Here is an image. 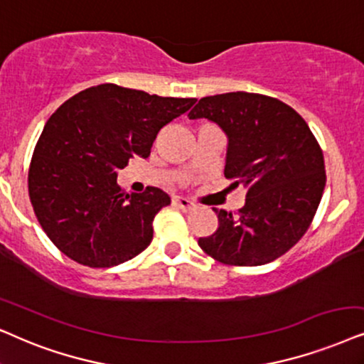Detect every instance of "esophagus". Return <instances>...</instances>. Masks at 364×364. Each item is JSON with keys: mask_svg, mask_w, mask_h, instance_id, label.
<instances>
[{"mask_svg": "<svg viewBox=\"0 0 364 364\" xmlns=\"http://www.w3.org/2000/svg\"><path fill=\"white\" fill-rule=\"evenodd\" d=\"M173 205H176L178 208H181L183 211H190L193 206L191 201L188 200V198H185V196H173Z\"/></svg>", "mask_w": 364, "mask_h": 364, "instance_id": "esophagus-1", "label": "esophagus"}]
</instances>
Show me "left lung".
Returning <instances> with one entry per match:
<instances>
[{
    "label": "left lung",
    "instance_id": "1",
    "mask_svg": "<svg viewBox=\"0 0 364 364\" xmlns=\"http://www.w3.org/2000/svg\"><path fill=\"white\" fill-rule=\"evenodd\" d=\"M227 136L225 176L247 190L237 216L215 210L218 230L198 240L230 265L269 264L307 232L326 186L323 151L291 105L250 92L200 99L188 114Z\"/></svg>",
    "mask_w": 364,
    "mask_h": 364
}]
</instances>
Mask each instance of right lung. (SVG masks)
<instances>
[{"label":"right lung","mask_w":364,"mask_h":364,"mask_svg":"<svg viewBox=\"0 0 364 364\" xmlns=\"http://www.w3.org/2000/svg\"><path fill=\"white\" fill-rule=\"evenodd\" d=\"M195 102L102 84L50 116L31 158L28 193L41 228L63 254L114 267L148 248L154 216L171 198L154 186L124 191L117 173L134 156L148 158L161 129Z\"/></svg>","instance_id":"1"}]
</instances>
